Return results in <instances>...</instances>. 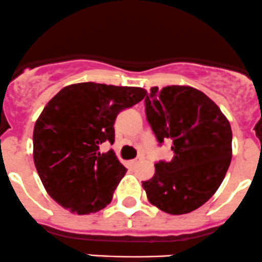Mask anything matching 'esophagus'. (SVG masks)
<instances>
[{
	"label": "esophagus",
	"mask_w": 262,
	"mask_h": 262,
	"mask_svg": "<svg viewBox=\"0 0 262 262\" xmlns=\"http://www.w3.org/2000/svg\"><path fill=\"white\" fill-rule=\"evenodd\" d=\"M139 162H140V159H134V160H131L130 164L132 165V167H135V165L139 164Z\"/></svg>",
	"instance_id": "obj_1"
}]
</instances>
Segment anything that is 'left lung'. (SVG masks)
I'll list each match as a JSON object with an SVG mask.
<instances>
[{"label": "left lung", "mask_w": 262, "mask_h": 262, "mask_svg": "<svg viewBox=\"0 0 262 262\" xmlns=\"http://www.w3.org/2000/svg\"><path fill=\"white\" fill-rule=\"evenodd\" d=\"M146 120L173 158L155 164L142 182L150 204L181 215L206 203L222 185L232 159V128L208 95L191 86H158L145 98Z\"/></svg>", "instance_id": "8db88e82"}]
</instances>
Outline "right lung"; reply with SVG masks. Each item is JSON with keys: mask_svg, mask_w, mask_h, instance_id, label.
I'll list each match as a JSON object with an SVG mask.
<instances>
[{"mask_svg": "<svg viewBox=\"0 0 262 262\" xmlns=\"http://www.w3.org/2000/svg\"><path fill=\"white\" fill-rule=\"evenodd\" d=\"M145 95L141 88L80 82L47 103L34 126L33 158L44 188L62 208L85 215L112 201L127 169L99 145L115 142L118 113Z\"/></svg>", "mask_w": 262, "mask_h": 262, "instance_id": "obj_1", "label": "right lung"}]
</instances>
